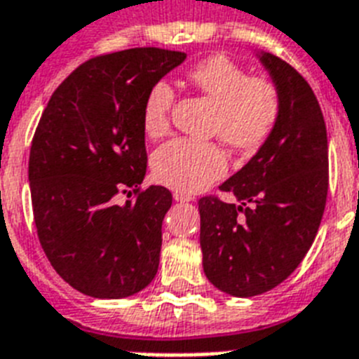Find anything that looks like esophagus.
<instances>
[{
  "instance_id": "esophagus-1",
  "label": "esophagus",
  "mask_w": 359,
  "mask_h": 359,
  "mask_svg": "<svg viewBox=\"0 0 359 359\" xmlns=\"http://www.w3.org/2000/svg\"><path fill=\"white\" fill-rule=\"evenodd\" d=\"M173 199L177 201V203H189V201H194V197H191V195L182 194V191H175Z\"/></svg>"
}]
</instances>
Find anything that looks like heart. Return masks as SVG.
I'll list each match as a JSON object with an SVG mask.
<instances>
[{
    "mask_svg": "<svg viewBox=\"0 0 359 359\" xmlns=\"http://www.w3.org/2000/svg\"><path fill=\"white\" fill-rule=\"evenodd\" d=\"M195 88L217 107L212 133L238 151L258 149L269 138L280 114L275 84L250 77L243 66L225 55L199 62L188 74ZM173 88L165 81L151 86L142 107V127L149 138L170 129ZM226 154L215 144L177 138L154 151L151 158L154 179L184 194H197L226 173Z\"/></svg>",
    "mask_w": 359,
    "mask_h": 359,
    "instance_id": "b5f03b06",
    "label": "heart"
}]
</instances>
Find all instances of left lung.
I'll list each match as a JSON object with an SVG mask.
<instances>
[{"label":"left lung","mask_w":359,"mask_h":359,"mask_svg":"<svg viewBox=\"0 0 359 359\" xmlns=\"http://www.w3.org/2000/svg\"><path fill=\"white\" fill-rule=\"evenodd\" d=\"M275 84L280 114L271 136L215 197L199 201L203 269L232 297L273 290L299 267L316 240L328 194V140L321 107L299 72L255 49Z\"/></svg>","instance_id":"1"}]
</instances>
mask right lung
<instances>
[{"label": "right lung", "instance_id": "1", "mask_svg": "<svg viewBox=\"0 0 359 359\" xmlns=\"http://www.w3.org/2000/svg\"><path fill=\"white\" fill-rule=\"evenodd\" d=\"M184 60L158 48L92 58L55 90L40 118L29 156L38 240L53 269L84 295L125 299L158 271L171 191L149 186L125 205L115 195L144 182L145 95Z\"/></svg>", "mask_w": 359, "mask_h": 359}]
</instances>
